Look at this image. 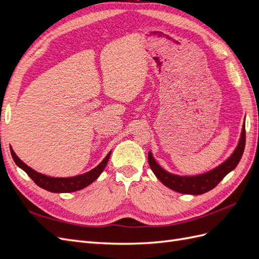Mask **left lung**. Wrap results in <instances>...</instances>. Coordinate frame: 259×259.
Listing matches in <instances>:
<instances>
[{
  "mask_svg": "<svg viewBox=\"0 0 259 259\" xmlns=\"http://www.w3.org/2000/svg\"><path fill=\"white\" fill-rule=\"evenodd\" d=\"M245 148V123L242 127L241 138L236 150L231 154L228 160H226L223 164L211 169L205 174L198 176H178L170 174L165 169H163L158 163L155 162L151 152L148 153V163L150 168L158 177L160 182L165 185L169 189L177 191L179 193L186 194H202L215 188L219 183L222 182L224 177L236 168L239 164L243 152Z\"/></svg>",
  "mask_w": 259,
  "mask_h": 259,
  "instance_id": "left-lung-1",
  "label": "left lung"
}]
</instances>
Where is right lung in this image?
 <instances>
[{
	"label": "right lung",
	"instance_id": "right-lung-1",
	"mask_svg": "<svg viewBox=\"0 0 259 259\" xmlns=\"http://www.w3.org/2000/svg\"><path fill=\"white\" fill-rule=\"evenodd\" d=\"M11 153L15 163H16L20 168L25 170L28 174V176L32 179L38 187H41L43 189L51 192H74V191L83 189L85 187H88L94 182V180H96L99 177V175L103 173V170L107 165L109 158H110L111 151L107 154V156L103 160V162H101L95 168H93L92 170L88 171V173H85L83 175L67 177V178H55V177L45 176L43 174L37 173V171H35L34 169L29 167L26 163H23L16 155V153L14 152L12 148H11Z\"/></svg>",
	"mask_w": 259,
	"mask_h": 259
}]
</instances>
